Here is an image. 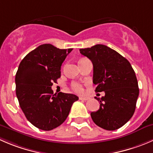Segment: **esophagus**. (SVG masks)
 Segmentation results:
<instances>
[{
    "instance_id": "1",
    "label": "esophagus",
    "mask_w": 153,
    "mask_h": 153,
    "mask_svg": "<svg viewBox=\"0 0 153 153\" xmlns=\"http://www.w3.org/2000/svg\"><path fill=\"white\" fill-rule=\"evenodd\" d=\"M79 99H80V100L87 101V100H88L89 98L88 97H82V96H81V97H79Z\"/></svg>"
}]
</instances>
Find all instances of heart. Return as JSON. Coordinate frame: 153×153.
Segmentation results:
<instances>
[{"instance_id":"1","label":"heart","mask_w":153,"mask_h":153,"mask_svg":"<svg viewBox=\"0 0 153 153\" xmlns=\"http://www.w3.org/2000/svg\"><path fill=\"white\" fill-rule=\"evenodd\" d=\"M72 87L75 92H77V93H82L83 92L82 86H81V84H78V83H74V84H72Z\"/></svg>"}]
</instances>
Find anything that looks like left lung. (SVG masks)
<instances>
[{
	"label": "left lung",
	"mask_w": 153,
	"mask_h": 153,
	"mask_svg": "<svg viewBox=\"0 0 153 153\" xmlns=\"http://www.w3.org/2000/svg\"><path fill=\"white\" fill-rule=\"evenodd\" d=\"M80 53L93 65V84L96 92L105 91L97 111L90 114L93 122L101 128L114 131L131 118L139 95L135 72L127 59L104 45L81 48Z\"/></svg>",
	"instance_id": "left-lung-1"
}]
</instances>
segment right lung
<instances>
[{"instance_id": "right-lung-1", "label": "right lung", "mask_w": 153, "mask_h": 153, "mask_svg": "<svg viewBox=\"0 0 153 153\" xmlns=\"http://www.w3.org/2000/svg\"><path fill=\"white\" fill-rule=\"evenodd\" d=\"M72 48L60 49L43 44L28 53L16 75V92L27 120L39 129L50 131L61 125L78 97L70 93L54 94L53 83L60 78V68Z\"/></svg>"}]
</instances>
